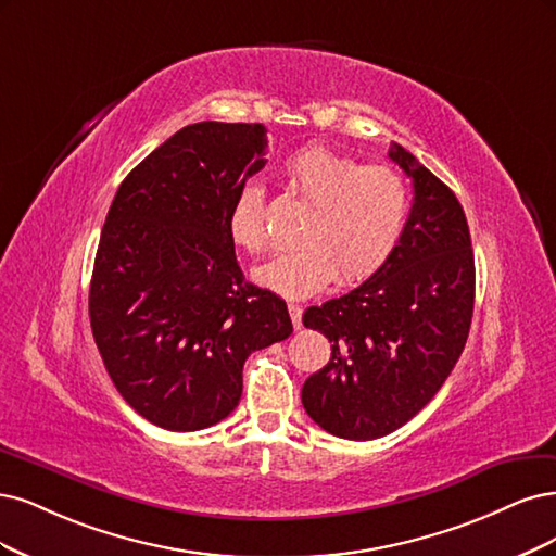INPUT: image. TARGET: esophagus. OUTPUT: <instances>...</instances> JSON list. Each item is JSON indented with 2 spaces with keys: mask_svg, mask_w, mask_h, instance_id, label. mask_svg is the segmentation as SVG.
Returning <instances> with one entry per match:
<instances>
[{
  "mask_svg": "<svg viewBox=\"0 0 556 556\" xmlns=\"http://www.w3.org/2000/svg\"><path fill=\"white\" fill-rule=\"evenodd\" d=\"M289 314H291L293 326L300 328L302 326V307H300V304H289Z\"/></svg>",
  "mask_w": 556,
  "mask_h": 556,
  "instance_id": "esophagus-1",
  "label": "esophagus"
}]
</instances>
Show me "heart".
Here are the masks:
<instances>
[{
	"instance_id": "obj_1",
	"label": "heart",
	"mask_w": 556,
	"mask_h": 556,
	"mask_svg": "<svg viewBox=\"0 0 556 556\" xmlns=\"http://www.w3.org/2000/svg\"><path fill=\"white\" fill-rule=\"evenodd\" d=\"M283 182L312 205L302 247L258 265L254 279L283 298H309L337 279L353 286L374 277L395 252L406 228L410 193L392 166L361 161L324 146L295 152ZM230 240L249 254L270 244L265 193L244 182L228 207Z\"/></svg>"
}]
</instances>
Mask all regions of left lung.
Returning <instances> with one entry per match:
<instances>
[{"label": "left lung", "mask_w": 556, "mask_h": 556, "mask_svg": "<svg viewBox=\"0 0 556 556\" xmlns=\"http://www.w3.org/2000/svg\"><path fill=\"white\" fill-rule=\"evenodd\" d=\"M388 154L414 182L397 249L357 289L302 316L332 344L328 365L302 386V406L351 441L395 432L437 395L473 316L476 263L459 201L397 142Z\"/></svg>", "instance_id": "1"}]
</instances>
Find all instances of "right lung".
Here are the masks:
<instances>
[{"label":"right lung","mask_w":556,"mask_h":556,"mask_svg":"<svg viewBox=\"0 0 556 556\" xmlns=\"http://www.w3.org/2000/svg\"><path fill=\"white\" fill-rule=\"evenodd\" d=\"M263 124L199 122L124 177L89 283V324L136 414L170 432L224 420L252 351L293 332L286 302L244 281L232 195L265 166Z\"/></svg>","instance_id":"add662e5"}]
</instances>
